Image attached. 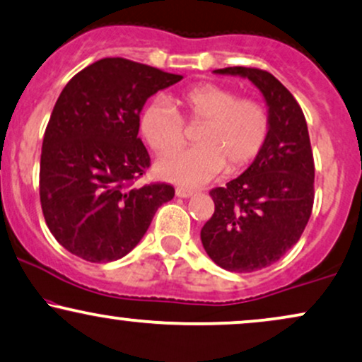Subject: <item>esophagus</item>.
<instances>
[{
    "label": "esophagus",
    "instance_id": "1",
    "mask_svg": "<svg viewBox=\"0 0 362 362\" xmlns=\"http://www.w3.org/2000/svg\"><path fill=\"white\" fill-rule=\"evenodd\" d=\"M175 195H177V197H182V199H189V197H192V195H195V192H194V190L182 189V187H178V189L175 190Z\"/></svg>",
    "mask_w": 362,
    "mask_h": 362
}]
</instances>
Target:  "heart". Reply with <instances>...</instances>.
I'll return each instance as SVG.
<instances>
[{
	"label": "heart",
	"instance_id": "1",
	"mask_svg": "<svg viewBox=\"0 0 362 362\" xmlns=\"http://www.w3.org/2000/svg\"><path fill=\"white\" fill-rule=\"evenodd\" d=\"M170 103H150L139 117L143 138L156 153H175L184 146V121L200 128L194 138L197 148L156 162V173L163 180L189 189L200 187L223 173L226 167L229 172L246 168L268 139L267 107L256 99L238 98L229 87L200 84Z\"/></svg>",
	"mask_w": 362,
	"mask_h": 362
}]
</instances>
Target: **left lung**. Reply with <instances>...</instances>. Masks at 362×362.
Returning <instances> with one entry per match:
<instances>
[{
  "label": "left lung",
  "instance_id": "1",
  "mask_svg": "<svg viewBox=\"0 0 362 362\" xmlns=\"http://www.w3.org/2000/svg\"><path fill=\"white\" fill-rule=\"evenodd\" d=\"M214 74L250 79L269 115L263 150L238 178L211 190L214 214L200 230L216 264L250 273L276 263L297 245L310 219L315 177L310 138L302 107L275 76L251 67Z\"/></svg>",
  "mask_w": 362,
  "mask_h": 362
}]
</instances>
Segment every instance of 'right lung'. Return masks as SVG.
<instances>
[{
	"instance_id": "right-lung-1",
	"label": "right lung",
	"mask_w": 362,
	"mask_h": 362,
	"mask_svg": "<svg viewBox=\"0 0 362 362\" xmlns=\"http://www.w3.org/2000/svg\"><path fill=\"white\" fill-rule=\"evenodd\" d=\"M182 79L107 57L64 87L43 134L40 202L50 233L72 255L90 263L123 258L173 199L168 184L132 185L150 167L139 112L150 95Z\"/></svg>"
}]
</instances>
